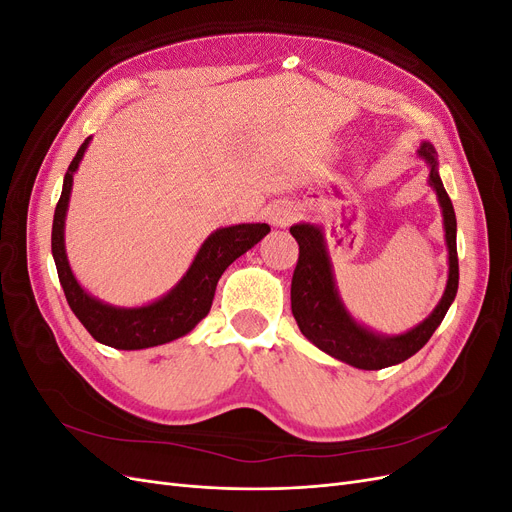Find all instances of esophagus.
Wrapping results in <instances>:
<instances>
[{"label":"esophagus","mask_w":512,"mask_h":512,"mask_svg":"<svg viewBox=\"0 0 512 512\" xmlns=\"http://www.w3.org/2000/svg\"><path fill=\"white\" fill-rule=\"evenodd\" d=\"M292 220V215H288V213H280V215H275L273 218V224H280V226H284V224H288Z\"/></svg>","instance_id":"esophagus-1"}]
</instances>
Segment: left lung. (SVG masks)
<instances>
[{
	"label": "left lung",
	"instance_id": "obj_1",
	"mask_svg": "<svg viewBox=\"0 0 512 512\" xmlns=\"http://www.w3.org/2000/svg\"><path fill=\"white\" fill-rule=\"evenodd\" d=\"M418 156L429 164V185L442 207L444 239L448 247V282L436 309L408 333L380 335L356 322L339 299L322 228L314 224L290 226V235L299 243V260L290 286L292 316L297 320L301 333L316 348L356 369H384L410 359L429 342L433 331L444 320L448 307L455 301L459 286L455 209L438 175L436 149L431 143H423L418 149Z\"/></svg>",
	"mask_w": 512,
	"mask_h": 512
}]
</instances>
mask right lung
<instances>
[{"label":"right lung","mask_w":512,"mask_h":512,"mask_svg":"<svg viewBox=\"0 0 512 512\" xmlns=\"http://www.w3.org/2000/svg\"><path fill=\"white\" fill-rule=\"evenodd\" d=\"M91 136L76 151L70 162L64 188H61L59 203L55 207L51 250L61 288L68 299L74 316L96 342L117 350H143L151 346L168 344L173 339L190 333L203 320L213 303L215 286L222 273L267 235L269 224H237L218 228L200 245L190 269L179 280V284L166 292L162 299L143 307H115L98 301L85 292L68 265L64 224L72 192V177L79 168Z\"/></svg>","instance_id":"add662e5"}]
</instances>
